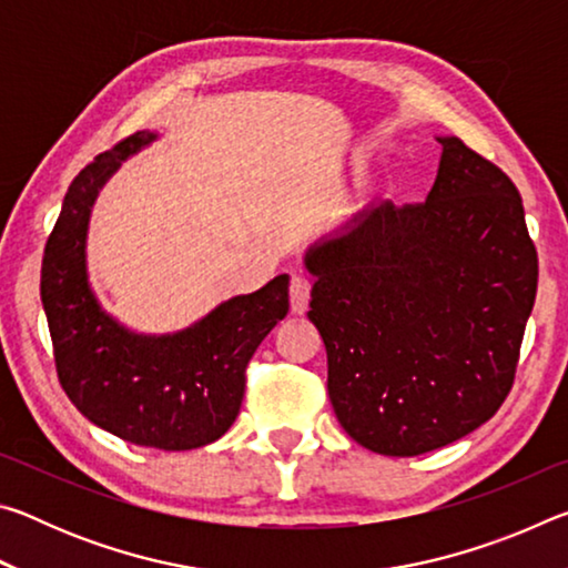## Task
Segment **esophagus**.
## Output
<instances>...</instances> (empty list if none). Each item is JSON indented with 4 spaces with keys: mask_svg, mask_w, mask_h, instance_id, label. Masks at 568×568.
Listing matches in <instances>:
<instances>
[{
    "mask_svg": "<svg viewBox=\"0 0 568 568\" xmlns=\"http://www.w3.org/2000/svg\"><path fill=\"white\" fill-rule=\"evenodd\" d=\"M311 287L313 283L305 275L291 277V311L295 315H303L307 311V301H311Z\"/></svg>",
    "mask_w": 568,
    "mask_h": 568,
    "instance_id": "1",
    "label": "esophagus"
}]
</instances>
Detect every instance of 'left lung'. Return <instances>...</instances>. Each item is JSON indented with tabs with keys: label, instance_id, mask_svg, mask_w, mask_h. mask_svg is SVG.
<instances>
[{
	"label": "left lung",
	"instance_id": "1",
	"mask_svg": "<svg viewBox=\"0 0 568 568\" xmlns=\"http://www.w3.org/2000/svg\"><path fill=\"white\" fill-rule=\"evenodd\" d=\"M428 197L383 203L305 255L307 318L355 444L420 456L468 436L514 386L538 255L511 178L458 138Z\"/></svg>",
	"mask_w": 568,
	"mask_h": 568
}]
</instances>
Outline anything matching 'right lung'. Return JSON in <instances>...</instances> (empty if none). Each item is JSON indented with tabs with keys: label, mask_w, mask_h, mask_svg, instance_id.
I'll return each instance as SVG.
<instances>
[{
	"label": "right lung",
	"mask_w": 568,
	"mask_h": 568,
	"mask_svg": "<svg viewBox=\"0 0 568 568\" xmlns=\"http://www.w3.org/2000/svg\"><path fill=\"white\" fill-rule=\"evenodd\" d=\"M150 140L155 134H130L72 180L47 237L40 291L57 378L77 410L134 446L190 450L213 444L237 418L247 363L291 307L287 275L162 338L128 333L104 315L84 273L90 207L102 182Z\"/></svg>",
	"instance_id": "1"
}]
</instances>
